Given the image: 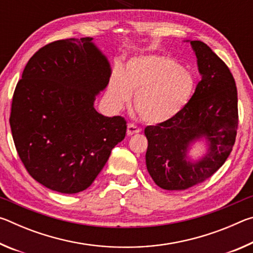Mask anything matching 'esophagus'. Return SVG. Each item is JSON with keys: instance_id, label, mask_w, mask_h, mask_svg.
Here are the masks:
<instances>
[{"instance_id": "34e87169", "label": "esophagus", "mask_w": 253, "mask_h": 253, "mask_svg": "<svg viewBox=\"0 0 253 253\" xmlns=\"http://www.w3.org/2000/svg\"><path fill=\"white\" fill-rule=\"evenodd\" d=\"M139 131H140L139 128L135 126L134 124H128V126H127V135L128 136H132L135 134H138Z\"/></svg>"}]
</instances>
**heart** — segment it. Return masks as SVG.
<instances>
[{
  "instance_id": "b5f03b06",
  "label": "heart",
  "mask_w": 253,
  "mask_h": 253,
  "mask_svg": "<svg viewBox=\"0 0 253 253\" xmlns=\"http://www.w3.org/2000/svg\"><path fill=\"white\" fill-rule=\"evenodd\" d=\"M195 90L193 75L169 55L144 54L130 58L110 76L107 98L121 109L135 91L134 107L145 123H165L181 113Z\"/></svg>"
}]
</instances>
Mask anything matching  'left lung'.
<instances>
[{
  "mask_svg": "<svg viewBox=\"0 0 253 253\" xmlns=\"http://www.w3.org/2000/svg\"><path fill=\"white\" fill-rule=\"evenodd\" d=\"M190 42L201 81L181 113L145 128L146 166L157 186L183 191L202 183L224 164L235 142L238 92L229 68L202 41ZM196 141L206 151L196 160L189 151Z\"/></svg>",
  "mask_w": 253,
  "mask_h": 253,
  "instance_id": "left-lung-1",
  "label": "left lung"
}]
</instances>
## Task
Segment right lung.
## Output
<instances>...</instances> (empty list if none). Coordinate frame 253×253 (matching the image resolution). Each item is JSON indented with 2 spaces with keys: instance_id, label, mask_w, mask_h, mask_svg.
<instances>
[{
  "instance_id": "1",
  "label": "right lung",
  "mask_w": 253,
  "mask_h": 253,
  "mask_svg": "<svg viewBox=\"0 0 253 253\" xmlns=\"http://www.w3.org/2000/svg\"><path fill=\"white\" fill-rule=\"evenodd\" d=\"M111 76L92 38L44 45L16 84L10 125L21 161L42 185L63 194L83 192L125 138L126 121L93 107Z\"/></svg>"
}]
</instances>
